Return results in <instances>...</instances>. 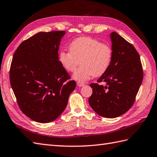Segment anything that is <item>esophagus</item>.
Returning <instances> with one entry per match:
<instances>
[{
  "mask_svg": "<svg viewBox=\"0 0 157 157\" xmlns=\"http://www.w3.org/2000/svg\"><path fill=\"white\" fill-rule=\"evenodd\" d=\"M77 85H78V86L82 87V86H85V83H83V82H77Z\"/></svg>",
  "mask_w": 157,
  "mask_h": 157,
  "instance_id": "obj_1",
  "label": "esophagus"
}]
</instances>
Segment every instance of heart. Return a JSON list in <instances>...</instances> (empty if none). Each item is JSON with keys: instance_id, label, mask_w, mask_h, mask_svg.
Listing matches in <instances>:
<instances>
[{"instance_id": "obj_1", "label": "heart", "mask_w": 157, "mask_h": 157, "mask_svg": "<svg viewBox=\"0 0 157 157\" xmlns=\"http://www.w3.org/2000/svg\"><path fill=\"white\" fill-rule=\"evenodd\" d=\"M70 52L62 51L58 59L65 70L75 71L73 78L84 82L92 76H101L108 70L112 61V50L110 45L101 43L98 39L89 37H79L69 45Z\"/></svg>"}]
</instances>
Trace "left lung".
<instances>
[{"label":"left lung","instance_id":"8db88e82","mask_svg":"<svg viewBox=\"0 0 157 157\" xmlns=\"http://www.w3.org/2000/svg\"><path fill=\"white\" fill-rule=\"evenodd\" d=\"M112 58L110 67L98 79L105 86L91 83L89 104L98 115L118 117L133 105L143 79L139 54L134 46L116 32L110 35Z\"/></svg>","mask_w":157,"mask_h":157}]
</instances>
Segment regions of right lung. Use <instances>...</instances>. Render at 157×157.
<instances>
[{"label": "right lung", "mask_w": 157, "mask_h": 157, "mask_svg": "<svg viewBox=\"0 0 157 157\" xmlns=\"http://www.w3.org/2000/svg\"><path fill=\"white\" fill-rule=\"evenodd\" d=\"M64 31L39 32L21 43L14 53L10 82L21 111L33 121L57 119L67 106L76 83L58 59Z\"/></svg>", "instance_id": "right-lung-1"}]
</instances>
